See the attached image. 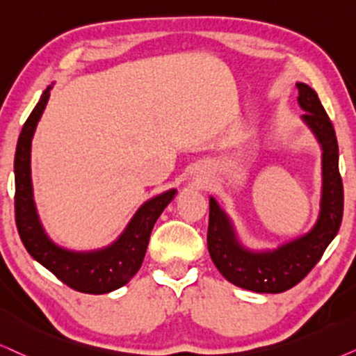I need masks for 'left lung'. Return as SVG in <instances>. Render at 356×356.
I'll list each match as a JSON object with an SVG mask.
<instances>
[{
    "instance_id": "left-lung-1",
    "label": "left lung",
    "mask_w": 356,
    "mask_h": 356,
    "mask_svg": "<svg viewBox=\"0 0 356 356\" xmlns=\"http://www.w3.org/2000/svg\"><path fill=\"white\" fill-rule=\"evenodd\" d=\"M300 120L309 126L322 149V193L317 222L307 233L274 250H250L240 241L230 217L210 197L207 246L210 258L232 284L259 294H277L307 276L339 233L343 217V186L339 172V143L335 129L317 93L298 82Z\"/></svg>"
}]
</instances>
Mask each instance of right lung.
<instances>
[{
  "instance_id": "1",
  "label": "right lung",
  "mask_w": 356,
  "mask_h": 356,
  "mask_svg": "<svg viewBox=\"0 0 356 356\" xmlns=\"http://www.w3.org/2000/svg\"><path fill=\"white\" fill-rule=\"evenodd\" d=\"M51 88L52 85L44 90L17 139L15 156L16 227L28 253L64 284L85 294H106L128 284L139 271L152 227L177 191L170 188L146 200L126 225L123 233L105 248L74 251L54 243L40 223L31 179V145L51 97Z\"/></svg>"
}]
</instances>
